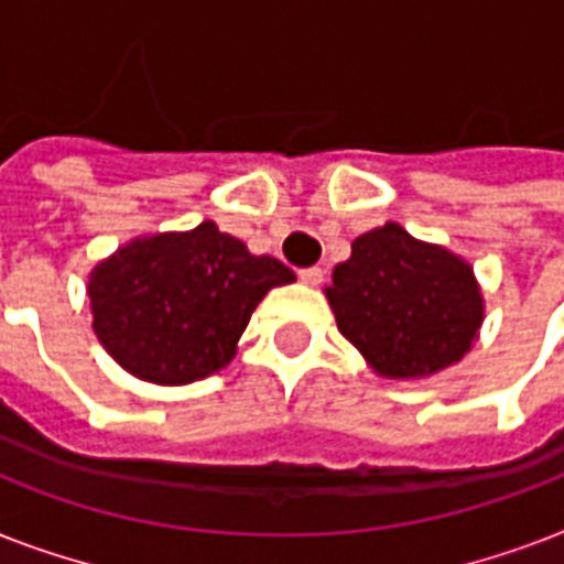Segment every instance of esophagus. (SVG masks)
<instances>
[{
    "instance_id": "obj_1",
    "label": "esophagus",
    "mask_w": 564,
    "mask_h": 564,
    "mask_svg": "<svg viewBox=\"0 0 564 564\" xmlns=\"http://www.w3.org/2000/svg\"><path fill=\"white\" fill-rule=\"evenodd\" d=\"M299 278L307 283V286H318V283L325 281V272H322L318 265H307V269H301Z\"/></svg>"
}]
</instances>
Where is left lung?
<instances>
[{
	"instance_id": "left-lung-1",
	"label": "left lung",
	"mask_w": 564,
	"mask_h": 564,
	"mask_svg": "<svg viewBox=\"0 0 564 564\" xmlns=\"http://www.w3.org/2000/svg\"><path fill=\"white\" fill-rule=\"evenodd\" d=\"M339 334L377 375L415 380L454 366L482 325L474 269L386 221L351 242L325 290Z\"/></svg>"
}]
</instances>
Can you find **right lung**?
I'll list each match as a JSON object with an SVG mask.
<instances>
[{"label":"right lung","instance_id":"obj_1","mask_svg":"<svg viewBox=\"0 0 564 564\" xmlns=\"http://www.w3.org/2000/svg\"><path fill=\"white\" fill-rule=\"evenodd\" d=\"M292 281L290 265L202 221L101 260L87 283L93 330L134 377L184 386L225 369L265 292Z\"/></svg>","mask_w":564,"mask_h":564}]
</instances>
